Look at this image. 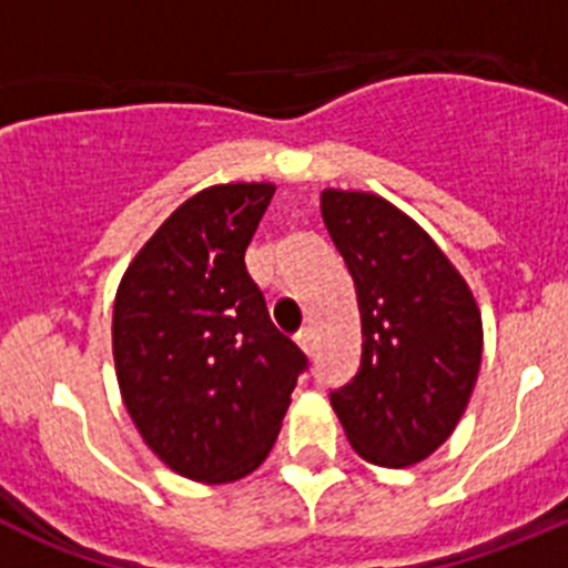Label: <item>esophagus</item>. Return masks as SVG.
Returning <instances> with one entry per match:
<instances>
[{"label":"esophagus","mask_w":568,"mask_h":568,"mask_svg":"<svg viewBox=\"0 0 568 568\" xmlns=\"http://www.w3.org/2000/svg\"><path fill=\"white\" fill-rule=\"evenodd\" d=\"M295 344L301 346V353H304V355H313L315 341H313V333H310V329H301V333L295 335Z\"/></svg>","instance_id":"34e87169"}]
</instances>
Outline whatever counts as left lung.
<instances>
[{"instance_id":"8db88e82","label":"left lung","mask_w":568,"mask_h":568,"mask_svg":"<svg viewBox=\"0 0 568 568\" xmlns=\"http://www.w3.org/2000/svg\"><path fill=\"white\" fill-rule=\"evenodd\" d=\"M321 215L361 313L358 373L329 404L364 460L420 464L455 433L478 381L475 295L429 233L381 195L327 187Z\"/></svg>"}]
</instances>
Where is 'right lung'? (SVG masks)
Instances as JSON below:
<instances>
[{"label": "right lung", "instance_id": "right-lung-1", "mask_svg": "<svg viewBox=\"0 0 568 568\" xmlns=\"http://www.w3.org/2000/svg\"><path fill=\"white\" fill-rule=\"evenodd\" d=\"M275 184H213L148 239L115 290L113 361L155 458L199 484L264 464L307 355L270 321L244 253Z\"/></svg>", "mask_w": 568, "mask_h": 568}]
</instances>
